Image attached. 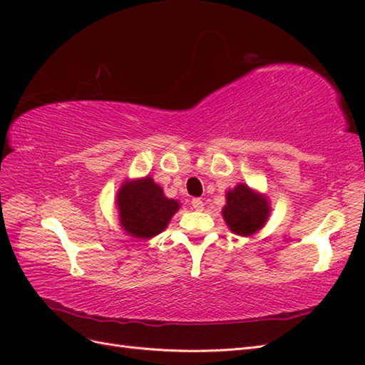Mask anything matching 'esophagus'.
<instances>
[{
  "label": "esophagus",
  "mask_w": 365,
  "mask_h": 365,
  "mask_svg": "<svg viewBox=\"0 0 365 365\" xmlns=\"http://www.w3.org/2000/svg\"><path fill=\"white\" fill-rule=\"evenodd\" d=\"M191 205H192V207H194L195 211H202V210H203V206H205L203 200H202V199H199V197H195V199H192Z\"/></svg>",
  "instance_id": "34e87169"
}]
</instances>
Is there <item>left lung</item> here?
Segmentation results:
<instances>
[{
    "label": "left lung",
    "instance_id": "obj_1",
    "mask_svg": "<svg viewBox=\"0 0 365 365\" xmlns=\"http://www.w3.org/2000/svg\"><path fill=\"white\" fill-rule=\"evenodd\" d=\"M223 217L234 234L252 235L262 229L269 215V203L249 186L238 185L226 194Z\"/></svg>",
    "mask_w": 365,
    "mask_h": 365
}]
</instances>
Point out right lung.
Segmentation results:
<instances>
[{
  "instance_id": "add662e5",
  "label": "right lung",
  "mask_w": 365,
  "mask_h": 365,
  "mask_svg": "<svg viewBox=\"0 0 365 365\" xmlns=\"http://www.w3.org/2000/svg\"><path fill=\"white\" fill-rule=\"evenodd\" d=\"M120 225L138 238H150L168 226L171 217L179 210V202L163 195L151 177L125 182L118 194Z\"/></svg>"
}]
</instances>
